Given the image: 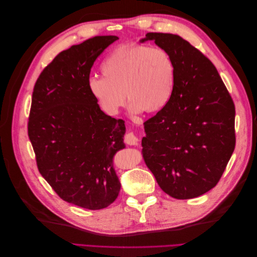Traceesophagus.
<instances>
[{"instance_id": "esophagus-1", "label": "esophagus", "mask_w": 257, "mask_h": 257, "mask_svg": "<svg viewBox=\"0 0 257 257\" xmlns=\"http://www.w3.org/2000/svg\"><path fill=\"white\" fill-rule=\"evenodd\" d=\"M124 142H125L127 145L135 146V145H138L139 139L136 136V134L133 133V132H128V133L125 134V136H124Z\"/></svg>"}]
</instances>
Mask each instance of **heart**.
Masks as SVG:
<instances>
[{
  "label": "heart",
  "mask_w": 257,
  "mask_h": 257,
  "mask_svg": "<svg viewBox=\"0 0 257 257\" xmlns=\"http://www.w3.org/2000/svg\"><path fill=\"white\" fill-rule=\"evenodd\" d=\"M103 77H91L88 89L99 107L115 115L125 104L133 113L158 112L172 98L176 68L170 54L142 44L119 46L100 64Z\"/></svg>",
  "instance_id": "b5f03b06"
}]
</instances>
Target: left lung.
<instances>
[{
	"label": "left lung",
	"instance_id": "8db88e82",
	"mask_svg": "<svg viewBox=\"0 0 257 257\" xmlns=\"http://www.w3.org/2000/svg\"><path fill=\"white\" fill-rule=\"evenodd\" d=\"M173 58L176 82L168 104L145 125L143 157L160 188L177 199L216 185L236 145L235 105L215 66L182 37L147 33Z\"/></svg>",
	"mask_w": 257,
	"mask_h": 257
}]
</instances>
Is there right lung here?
Wrapping results in <instances>:
<instances>
[{"mask_svg": "<svg viewBox=\"0 0 257 257\" xmlns=\"http://www.w3.org/2000/svg\"><path fill=\"white\" fill-rule=\"evenodd\" d=\"M118 36H95L60 52L32 94L28 134L41 175L67 203L103 209L121 184L113 157L125 148V125L100 108L88 89L91 67Z\"/></svg>", "mask_w": 257, "mask_h": 257, "instance_id": "add662e5", "label": "right lung"}]
</instances>
